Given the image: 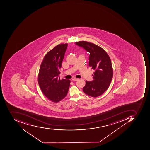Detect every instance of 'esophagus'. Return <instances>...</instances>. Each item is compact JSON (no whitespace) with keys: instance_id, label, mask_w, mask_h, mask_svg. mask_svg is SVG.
Wrapping results in <instances>:
<instances>
[{"instance_id":"34e87169","label":"esophagus","mask_w":150,"mask_h":150,"mask_svg":"<svg viewBox=\"0 0 150 150\" xmlns=\"http://www.w3.org/2000/svg\"><path fill=\"white\" fill-rule=\"evenodd\" d=\"M72 80L74 81H77L79 80V79H76V78H74V79H72Z\"/></svg>"}]
</instances>
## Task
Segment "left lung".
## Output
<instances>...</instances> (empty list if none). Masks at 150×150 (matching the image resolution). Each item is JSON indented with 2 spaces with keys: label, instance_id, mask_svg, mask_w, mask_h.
Wrapping results in <instances>:
<instances>
[{
  "label": "left lung",
  "instance_id": "1",
  "mask_svg": "<svg viewBox=\"0 0 150 150\" xmlns=\"http://www.w3.org/2000/svg\"><path fill=\"white\" fill-rule=\"evenodd\" d=\"M75 44L90 53L89 65L95 70L93 80L86 81L83 91L89 96L96 97L107 90L113 76L110 59L101 47L85 41L76 42Z\"/></svg>",
  "mask_w": 150,
  "mask_h": 150
}]
</instances>
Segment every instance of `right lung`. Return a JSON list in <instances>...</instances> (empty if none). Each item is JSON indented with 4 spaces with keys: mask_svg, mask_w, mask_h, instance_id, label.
Listing matches in <instances>:
<instances>
[{
    "mask_svg": "<svg viewBox=\"0 0 150 150\" xmlns=\"http://www.w3.org/2000/svg\"><path fill=\"white\" fill-rule=\"evenodd\" d=\"M68 44L58 45L48 52L40 65L39 85L43 94L52 102L61 101L67 95L70 80L60 79L59 69L62 66Z\"/></svg>",
    "mask_w": 150,
    "mask_h": 150,
    "instance_id": "add662e5",
    "label": "right lung"
}]
</instances>
